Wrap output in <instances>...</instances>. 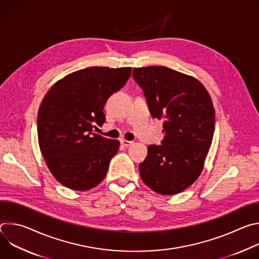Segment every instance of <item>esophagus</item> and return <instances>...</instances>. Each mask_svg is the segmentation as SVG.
I'll use <instances>...</instances> for the list:
<instances>
[{"mask_svg": "<svg viewBox=\"0 0 259 259\" xmlns=\"http://www.w3.org/2000/svg\"><path fill=\"white\" fill-rule=\"evenodd\" d=\"M132 141H129V140H126V139H121V144L124 146V147H129L130 145H132Z\"/></svg>", "mask_w": 259, "mask_h": 259, "instance_id": "esophagus-1", "label": "esophagus"}]
</instances>
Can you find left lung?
I'll return each instance as SVG.
<instances>
[{"mask_svg":"<svg viewBox=\"0 0 259 259\" xmlns=\"http://www.w3.org/2000/svg\"><path fill=\"white\" fill-rule=\"evenodd\" d=\"M132 76L165 132L161 145L147 147L139 164L141 179L161 195L178 194L203 170L215 128L212 100L197 79L166 66L133 68Z\"/></svg>","mask_w":259,"mask_h":259,"instance_id":"left-lung-1","label":"left lung"}]
</instances>
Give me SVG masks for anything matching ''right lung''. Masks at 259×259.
I'll return each instance as SVG.
<instances>
[{
    "instance_id": "add662e5",
    "label": "right lung",
    "mask_w": 259,
    "mask_h": 259,
    "mask_svg": "<svg viewBox=\"0 0 259 259\" xmlns=\"http://www.w3.org/2000/svg\"><path fill=\"white\" fill-rule=\"evenodd\" d=\"M131 67L92 66L71 72L45 95L38 113L41 153L62 186L88 191L106 175L120 142L93 133L105 121L108 97L128 81Z\"/></svg>"
}]
</instances>
